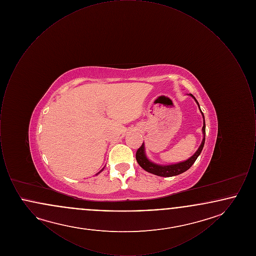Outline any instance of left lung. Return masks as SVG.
Wrapping results in <instances>:
<instances>
[{
  "label": "left lung",
  "instance_id": "1",
  "mask_svg": "<svg viewBox=\"0 0 256 256\" xmlns=\"http://www.w3.org/2000/svg\"><path fill=\"white\" fill-rule=\"evenodd\" d=\"M190 96L194 98L196 102L198 104V106L200 108V104H198V100H196V98L192 94H190ZM200 112H202V110H200ZM202 115L204 117V126H202L204 138H202L200 146H198L196 152L190 158H188L187 160H185V161H182V162L176 163V164H170V165H159V164H156V163L152 162L150 159H148V158H146V154H145V145L143 143L142 146H140L137 150V152H136V160H137L138 164L146 172H148L150 174H154L156 176H164V178L178 176V174H182L184 172H186L188 169H190V167L195 163L198 156L200 154V152H202V150L204 148V141H206V121H204V116L202 112Z\"/></svg>",
  "mask_w": 256,
  "mask_h": 256
}]
</instances>
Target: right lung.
Returning a JSON list of instances; mask_svg holds the SVG:
<instances>
[{
  "label": "right lung",
  "mask_w": 256,
  "mask_h": 256,
  "mask_svg": "<svg viewBox=\"0 0 256 256\" xmlns=\"http://www.w3.org/2000/svg\"><path fill=\"white\" fill-rule=\"evenodd\" d=\"M102 170H104V169H102ZM102 170H100V172H98V174H100V172H102Z\"/></svg>",
  "instance_id": "1"
}]
</instances>
